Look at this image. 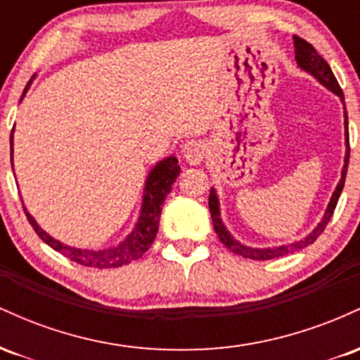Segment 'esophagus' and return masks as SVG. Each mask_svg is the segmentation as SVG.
Here are the masks:
<instances>
[{
    "label": "esophagus",
    "mask_w": 360,
    "mask_h": 360,
    "mask_svg": "<svg viewBox=\"0 0 360 360\" xmlns=\"http://www.w3.org/2000/svg\"><path fill=\"white\" fill-rule=\"evenodd\" d=\"M183 155L186 162L191 166H198L205 157V146L200 140H188L183 147Z\"/></svg>",
    "instance_id": "obj_1"
}]
</instances>
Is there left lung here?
Listing matches in <instances>:
<instances>
[{
	"label": "left lung",
	"instance_id": "obj_1",
	"mask_svg": "<svg viewBox=\"0 0 360 360\" xmlns=\"http://www.w3.org/2000/svg\"><path fill=\"white\" fill-rule=\"evenodd\" d=\"M292 40H295V53H296L295 59H296V62H298L300 69H303V71L311 74L315 79H318L320 84H323L325 88H328L333 94H337V96L340 98L342 105H344L345 147H347L345 148V159H344V169H342V177H340V181H338L335 191H333L332 198H330V203H328V206H326L323 218H321V221L318 223L315 229H313V232L308 233L307 237L301 238V240H298V242H292V243H288V245H279V247H267V249H254V247H247L238 240H235L232 235H230L229 230H226V226L223 225V221L220 218V201H218V196H217V191H214V188H212V191H210V198H208V206H210V213H212V221H213L214 232H217L218 238H220V242L226 247V249L232 250L233 254L242 255V257H245V259L269 260V259H276V257H283V255L292 254V252H298L301 249H304V247L311 245V243L315 242L318 237H320L321 232H323L325 226L328 225L330 218H332L333 212H335L338 198H340V193H342V189H344V184H345L347 167H349V157H350V147H349V118H347V111H345L344 93H342L340 86H338V82L335 79V76H333L330 65L326 64V60L323 59V57H321L320 53L315 51V47H313L311 44H308L307 40L300 39V37H296V35L292 37Z\"/></svg>",
	"mask_w": 360,
	"mask_h": 360
}]
</instances>
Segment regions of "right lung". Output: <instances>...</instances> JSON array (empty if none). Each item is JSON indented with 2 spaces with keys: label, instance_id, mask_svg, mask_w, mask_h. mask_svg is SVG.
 Listing matches in <instances>:
<instances>
[{
  "label": "right lung",
  "instance_id": "add662e5",
  "mask_svg": "<svg viewBox=\"0 0 360 360\" xmlns=\"http://www.w3.org/2000/svg\"><path fill=\"white\" fill-rule=\"evenodd\" d=\"M32 77L28 81L27 88H25L22 98L27 94L28 88H30ZM15 130V127H13ZM13 130L10 135V150H11V164H13ZM181 167L177 166V159L174 155L166 157L160 162H157L154 169L148 172L146 188H143V198H142V208H140V217L139 221L135 223L134 230L128 235L123 242H120L118 245L108 247V249H100V250H89V249H77V247L65 245L60 240L51 237L45 230L40 229L39 223L35 221V218L27 212V208L23 206L25 214H27L28 221L34 226L42 240L47 243L49 247H52L53 250L60 252L62 255H65L68 259L74 260V262L81 264L86 267H94V269H111V267H122L127 264L134 262L142 257L143 254L148 250V247L154 242L157 230H159V221H160V212H162L164 200L169 193H171L172 184L176 183L177 176H179Z\"/></svg>",
  "mask_w": 360,
  "mask_h": 360
}]
</instances>
